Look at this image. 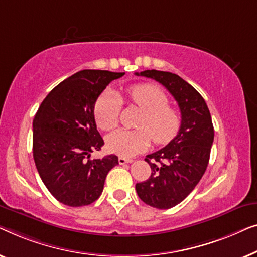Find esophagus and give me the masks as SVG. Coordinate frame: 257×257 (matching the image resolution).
Instances as JSON below:
<instances>
[{"label":"esophagus","instance_id":"1","mask_svg":"<svg viewBox=\"0 0 257 257\" xmlns=\"http://www.w3.org/2000/svg\"><path fill=\"white\" fill-rule=\"evenodd\" d=\"M133 160H130V158H125V157H118V163H120L121 165L123 164H127V163H132Z\"/></svg>","mask_w":257,"mask_h":257}]
</instances>
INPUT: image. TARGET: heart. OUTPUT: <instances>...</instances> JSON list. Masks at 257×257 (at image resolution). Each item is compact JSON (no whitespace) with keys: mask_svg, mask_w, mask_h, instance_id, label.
<instances>
[{"mask_svg":"<svg viewBox=\"0 0 257 257\" xmlns=\"http://www.w3.org/2000/svg\"><path fill=\"white\" fill-rule=\"evenodd\" d=\"M128 97L143 111V116L137 123V130L118 129L107 136L106 146L110 153L130 157L148 149L151 139L157 146L175 139L182 120L178 111L169 106L168 96L162 89L154 85H139L129 89ZM120 109V96L106 89L94 106L97 127L106 132L114 129L118 123Z\"/></svg>","mask_w":257,"mask_h":257,"instance_id":"obj_1","label":"heart"}]
</instances>
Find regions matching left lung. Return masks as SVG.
Returning a JSON list of instances; mask_svg holds the SVG:
<instances>
[{
  "label": "left lung",
  "mask_w": 257,
  "mask_h": 257,
  "mask_svg": "<svg viewBox=\"0 0 257 257\" xmlns=\"http://www.w3.org/2000/svg\"><path fill=\"white\" fill-rule=\"evenodd\" d=\"M135 74L163 85L178 102L182 114L175 139L146 157L151 168L149 179L136 184L141 200L151 207L168 209L185 199L204 176L214 140L212 117L204 97L179 75L157 70Z\"/></svg>",
  "instance_id": "1"
}]
</instances>
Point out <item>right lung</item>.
I'll list each match as a JSON object with an SVG mask.
<instances>
[{"instance_id":"add662e5","label":"right lung","mask_w":257,"mask_h":257,"mask_svg":"<svg viewBox=\"0 0 257 257\" xmlns=\"http://www.w3.org/2000/svg\"><path fill=\"white\" fill-rule=\"evenodd\" d=\"M122 72L84 70L65 79L43 100L32 122V151L37 171L56 199L71 207L89 205L101 196L107 173L118 164L115 155L89 160L103 140L94 106Z\"/></svg>"}]
</instances>
